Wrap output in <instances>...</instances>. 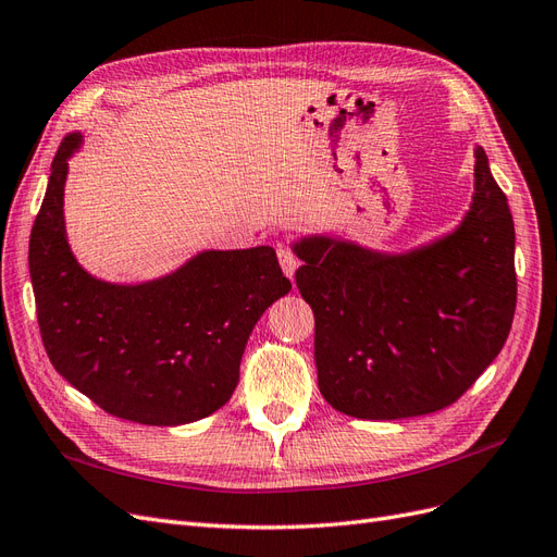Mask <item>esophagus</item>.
I'll list each match as a JSON object with an SVG mask.
<instances>
[{
  "label": "esophagus",
  "mask_w": 557,
  "mask_h": 557,
  "mask_svg": "<svg viewBox=\"0 0 557 557\" xmlns=\"http://www.w3.org/2000/svg\"><path fill=\"white\" fill-rule=\"evenodd\" d=\"M277 259H280V265H282V271H284V275L286 277H294V273H296V268H298V257L292 252L289 247H280L277 249Z\"/></svg>",
  "instance_id": "esophagus-1"
}]
</instances>
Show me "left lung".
I'll use <instances>...</instances> for the list:
<instances>
[{
	"label": "left lung",
	"mask_w": 557,
	"mask_h": 557,
	"mask_svg": "<svg viewBox=\"0 0 557 557\" xmlns=\"http://www.w3.org/2000/svg\"><path fill=\"white\" fill-rule=\"evenodd\" d=\"M460 226L405 255L310 236L294 245L314 312L321 396L370 421L454 405L505 347L516 310L513 220L483 148Z\"/></svg>",
	"instance_id": "left-lung-1"
}]
</instances>
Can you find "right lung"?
<instances>
[{
  "label": "right lung",
  "mask_w": 557,
  "mask_h": 557,
  "mask_svg": "<svg viewBox=\"0 0 557 557\" xmlns=\"http://www.w3.org/2000/svg\"><path fill=\"white\" fill-rule=\"evenodd\" d=\"M81 140H62L29 236L46 354L71 386L117 419L199 421L233 396L249 333L292 282L268 245L208 249L175 273L134 286L85 273L64 231V181Z\"/></svg>",
  "instance_id": "obj_1"
}]
</instances>
